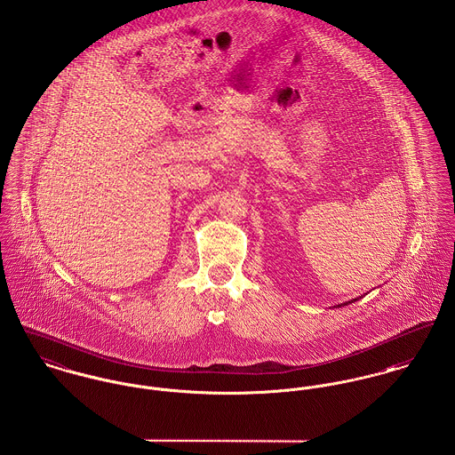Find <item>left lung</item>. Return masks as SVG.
<instances>
[{
  "label": "left lung",
  "instance_id": "obj_1",
  "mask_svg": "<svg viewBox=\"0 0 455 455\" xmlns=\"http://www.w3.org/2000/svg\"><path fill=\"white\" fill-rule=\"evenodd\" d=\"M357 299H352V300H348V302H344V304H339L337 307H342V306H347V304H352V302H355Z\"/></svg>",
  "mask_w": 455,
  "mask_h": 455
}]
</instances>
